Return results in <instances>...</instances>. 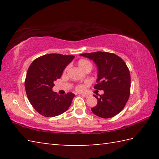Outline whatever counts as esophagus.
<instances>
[{"instance_id":"34e87169","label":"esophagus","mask_w":159,"mask_h":159,"mask_svg":"<svg viewBox=\"0 0 159 159\" xmlns=\"http://www.w3.org/2000/svg\"><path fill=\"white\" fill-rule=\"evenodd\" d=\"M81 96H82L83 97H84V98H89V96L86 95V94H81Z\"/></svg>"}]
</instances>
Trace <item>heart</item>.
<instances>
[{"label":"heart","mask_w":159,"mask_h":159,"mask_svg":"<svg viewBox=\"0 0 159 159\" xmlns=\"http://www.w3.org/2000/svg\"><path fill=\"white\" fill-rule=\"evenodd\" d=\"M78 66L80 67V69H81L83 71H85L87 70H92V64L88 60H86V59H81L80 60L79 62H78ZM68 69V67H67L64 70V72H66V71ZM85 89V86H83L82 85H79L76 87V90L77 92H83V91Z\"/></svg>","instance_id":"b5f03b06"}]
</instances>
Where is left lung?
<instances>
[{"instance_id":"obj_1","label":"left lung","mask_w":159,"mask_h":159,"mask_svg":"<svg viewBox=\"0 0 159 159\" xmlns=\"http://www.w3.org/2000/svg\"><path fill=\"white\" fill-rule=\"evenodd\" d=\"M80 55L87 57L98 67L97 84L94 88L103 90L104 93L98 100L92 111L102 118H111L121 112L130 96V75L126 64L119 56L107 52L83 53Z\"/></svg>"}]
</instances>
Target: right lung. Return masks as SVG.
<instances>
[{"label":"right lung","instance_id":"add662e5","mask_svg":"<svg viewBox=\"0 0 159 159\" xmlns=\"http://www.w3.org/2000/svg\"><path fill=\"white\" fill-rule=\"evenodd\" d=\"M73 55L48 54L35 59L30 65L25 82L26 93L33 107L42 115L55 117L68 109L74 94L59 95L52 91L54 82L74 59Z\"/></svg>","mask_w":159,"mask_h":159}]
</instances>
